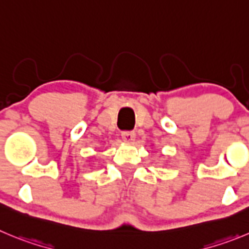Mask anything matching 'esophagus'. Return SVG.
<instances>
[{
	"instance_id": "esophagus-1",
	"label": "esophagus",
	"mask_w": 249,
	"mask_h": 249,
	"mask_svg": "<svg viewBox=\"0 0 249 249\" xmlns=\"http://www.w3.org/2000/svg\"><path fill=\"white\" fill-rule=\"evenodd\" d=\"M122 138L125 142H132L135 140V132L134 131H123Z\"/></svg>"
}]
</instances>
